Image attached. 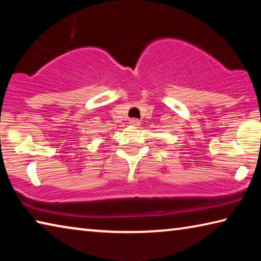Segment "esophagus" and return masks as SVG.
<instances>
[{"mask_svg":"<svg viewBox=\"0 0 261 261\" xmlns=\"http://www.w3.org/2000/svg\"><path fill=\"white\" fill-rule=\"evenodd\" d=\"M130 124L134 125V126H139L140 121L138 120V118H132V120H130Z\"/></svg>","mask_w":261,"mask_h":261,"instance_id":"esophagus-1","label":"esophagus"}]
</instances>
